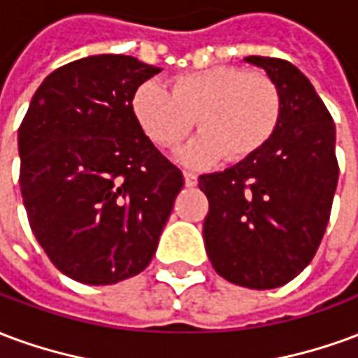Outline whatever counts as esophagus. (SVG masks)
Here are the masks:
<instances>
[{"instance_id": "esophagus-1", "label": "esophagus", "mask_w": 358, "mask_h": 358, "mask_svg": "<svg viewBox=\"0 0 358 358\" xmlns=\"http://www.w3.org/2000/svg\"><path fill=\"white\" fill-rule=\"evenodd\" d=\"M184 180H186L187 187L197 186V174H194V172H184Z\"/></svg>"}]
</instances>
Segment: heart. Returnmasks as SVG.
Instances as JSON below:
<instances>
[{"instance_id": "obj_1", "label": "heart", "mask_w": 358, "mask_h": 358, "mask_svg": "<svg viewBox=\"0 0 358 358\" xmlns=\"http://www.w3.org/2000/svg\"><path fill=\"white\" fill-rule=\"evenodd\" d=\"M134 118L155 145L178 149L197 126L201 136L184 151V163L207 166L220 159L243 161L276 136L282 90L270 74L220 65L178 74L171 92L159 82H141L130 99Z\"/></svg>"}]
</instances>
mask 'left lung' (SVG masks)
<instances>
[{"instance_id": "8db88e82", "label": "left lung", "mask_w": 358, "mask_h": 358, "mask_svg": "<svg viewBox=\"0 0 358 358\" xmlns=\"http://www.w3.org/2000/svg\"><path fill=\"white\" fill-rule=\"evenodd\" d=\"M282 90L284 115L264 149L232 169L199 176L209 199L205 249L218 276L249 289L287 284L322 241L338 186L336 124L289 61L245 57Z\"/></svg>"}]
</instances>
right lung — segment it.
Listing matches in <instances>:
<instances>
[{
    "label": "right lung",
    "mask_w": 358,
    "mask_h": 358,
    "mask_svg": "<svg viewBox=\"0 0 358 358\" xmlns=\"http://www.w3.org/2000/svg\"><path fill=\"white\" fill-rule=\"evenodd\" d=\"M159 71L130 55L78 59L42 82L20 122L28 222L76 282L109 285L145 270L184 187L130 107L134 90Z\"/></svg>",
    "instance_id": "add662e5"
}]
</instances>
